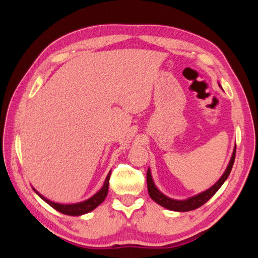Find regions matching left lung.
I'll use <instances>...</instances> for the list:
<instances>
[{"label":"left lung","instance_id":"1","mask_svg":"<svg viewBox=\"0 0 258 258\" xmlns=\"http://www.w3.org/2000/svg\"><path fill=\"white\" fill-rule=\"evenodd\" d=\"M220 87H221V85H220ZM235 157H236V146H235V148H233V152H232L228 166H227V168H226L223 175L220 177V179H218V181L213 186H211L210 188H208L207 190L196 195V196L187 198L185 200H175L172 198H169L168 196H166V195H163L157 188V187H156V185L153 181L151 170H150V168H148L147 173H146L148 195H150V197L156 202V204H158L159 206L166 208L168 210H171V211H176V212H187V211L198 209L199 207L204 206L210 198H212L215 195V192L221 188V186L224 184L226 179H227V177L230 174V171L232 169L233 162H235Z\"/></svg>","mask_w":258,"mask_h":258}]
</instances>
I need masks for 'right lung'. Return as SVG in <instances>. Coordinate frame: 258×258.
<instances>
[{
	"label": "right lung",
	"instance_id": "obj_1",
	"mask_svg": "<svg viewBox=\"0 0 258 258\" xmlns=\"http://www.w3.org/2000/svg\"><path fill=\"white\" fill-rule=\"evenodd\" d=\"M110 176H111V171L108 172V174L105 178L102 188L93 195V196L90 197L89 199L82 201V202H77V204L66 205V204H58V202H53L47 198H45L43 195H41L34 188V187H32V188L36 192L38 197H41L46 202V204H48L51 208L57 210L58 212H60L62 214L71 215V216H80V215L91 212L92 210H95L98 206H100L104 201V199L107 196V192H108V182H110Z\"/></svg>",
	"mask_w": 258,
	"mask_h": 258
}]
</instances>
